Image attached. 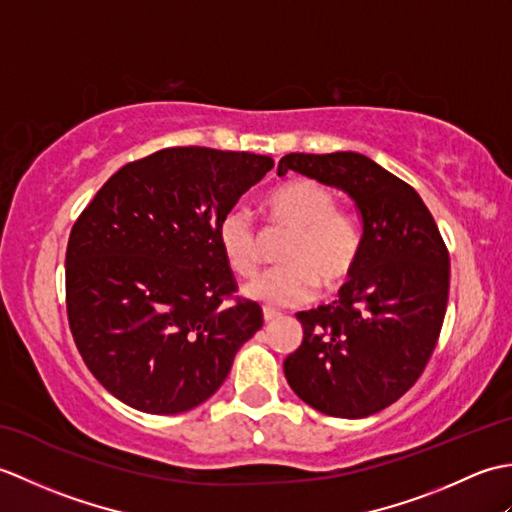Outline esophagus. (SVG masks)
I'll return each instance as SVG.
<instances>
[{"label": "esophagus", "instance_id": "obj_1", "mask_svg": "<svg viewBox=\"0 0 512 512\" xmlns=\"http://www.w3.org/2000/svg\"><path fill=\"white\" fill-rule=\"evenodd\" d=\"M281 317V312L273 310V308H264V321H275Z\"/></svg>", "mask_w": 512, "mask_h": 512}]
</instances>
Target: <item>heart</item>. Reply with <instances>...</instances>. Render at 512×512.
<instances>
[{
	"instance_id": "b5f03b06",
	"label": "heart",
	"mask_w": 512,
	"mask_h": 512,
	"mask_svg": "<svg viewBox=\"0 0 512 512\" xmlns=\"http://www.w3.org/2000/svg\"><path fill=\"white\" fill-rule=\"evenodd\" d=\"M268 226L288 233L279 266L246 286V295L266 306H299L317 295L319 284L336 290L361 259L363 231L356 217L336 206L334 193L312 178H295L264 202ZM217 244L228 268L250 279L262 266V235L244 206L228 209L217 224Z\"/></svg>"
}]
</instances>
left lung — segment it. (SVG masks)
Listing matches in <instances>:
<instances>
[{
    "label": "left lung",
    "instance_id": "left-lung-1",
    "mask_svg": "<svg viewBox=\"0 0 512 512\" xmlns=\"http://www.w3.org/2000/svg\"><path fill=\"white\" fill-rule=\"evenodd\" d=\"M288 171L352 195L363 215V248L339 299L297 312L303 341L284 374L325 416H372L416 385L436 350L449 301V248L416 189L363 154H288L279 176Z\"/></svg>",
    "mask_w": 512,
    "mask_h": 512
}]
</instances>
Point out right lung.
<instances>
[{"instance_id": "right-lung-1", "label": "right lung", "mask_w": 512, "mask_h": 512, "mask_svg": "<svg viewBox=\"0 0 512 512\" xmlns=\"http://www.w3.org/2000/svg\"><path fill=\"white\" fill-rule=\"evenodd\" d=\"M275 167L270 156L167 147L127 162L76 217L65 310L94 378L125 405L182 413L211 398L264 325L237 297L217 224Z\"/></svg>"}]
</instances>
